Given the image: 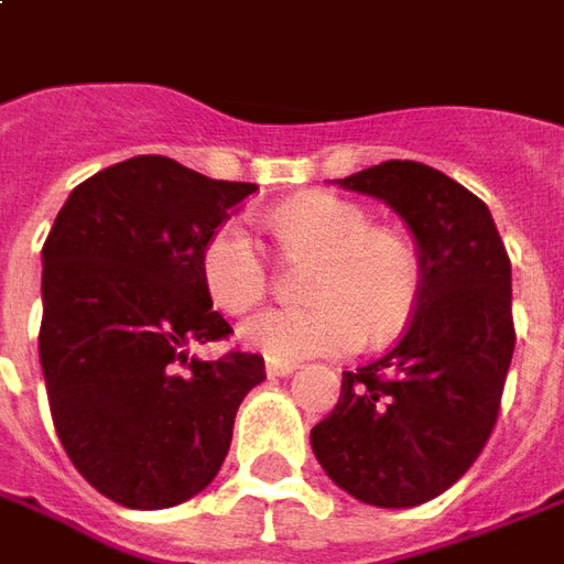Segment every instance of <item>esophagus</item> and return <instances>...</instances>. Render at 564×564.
I'll list each match as a JSON object with an SVG mask.
<instances>
[{"mask_svg":"<svg viewBox=\"0 0 564 564\" xmlns=\"http://www.w3.org/2000/svg\"><path fill=\"white\" fill-rule=\"evenodd\" d=\"M296 370V364H283V361H268L265 364V373L271 379H281V377H290Z\"/></svg>","mask_w":564,"mask_h":564,"instance_id":"34e87169","label":"esophagus"}]
</instances>
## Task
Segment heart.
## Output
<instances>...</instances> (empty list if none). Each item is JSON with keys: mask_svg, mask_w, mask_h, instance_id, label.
<instances>
[{"mask_svg": "<svg viewBox=\"0 0 564 564\" xmlns=\"http://www.w3.org/2000/svg\"><path fill=\"white\" fill-rule=\"evenodd\" d=\"M268 228L293 259H314L302 308H265L240 327V343L268 361L343 355L404 330L420 302V256L404 234L370 228V216L330 194L278 206ZM206 293L221 312L240 314L268 293V265L240 221L221 225L203 247Z\"/></svg>", "mask_w": 564, "mask_h": 564, "instance_id": "obj_1", "label": "heart"}]
</instances>
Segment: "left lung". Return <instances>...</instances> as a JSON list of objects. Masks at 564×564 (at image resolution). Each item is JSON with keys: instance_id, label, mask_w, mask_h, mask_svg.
<instances>
[{"instance_id": "8db88e82", "label": "left lung", "mask_w": 564, "mask_h": 564, "mask_svg": "<svg viewBox=\"0 0 564 564\" xmlns=\"http://www.w3.org/2000/svg\"><path fill=\"white\" fill-rule=\"evenodd\" d=\"M336 185L401 216L423 283L404 336L343 373L336 408L312 429V451L355 500L420 507L473 466L497 423L516 348L512 268L491 209L444 172L389 160Z\"/></svg>"}]
</instances>
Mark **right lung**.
<instances>
[{
  "label": "right lung",
  "instance_id": "obj_1",
  "mask_svg": "<svg viewBox=\"0 0 564 564\" xmlns=\"http://www.w3.org/2000/svg\"><path fill=\"white\" fill-rule=\"evenodd\" d=\"M256 185L170 156H132L70 191L42 247L40 361L57 438L98 494L170 509L200 494L231 447L262 355L191 358L231 333L200 256Z\"/></svg>",
  "mask_w": 564,
  "mask_h": 564
}]
</instances>
